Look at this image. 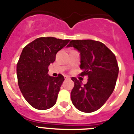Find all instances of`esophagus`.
Wrapping results in <instances>:
<instances>
[{
  "label": "esophagus",
  "instance_id": "obj_1",
  "mask_svg": "<svg viewBox=\"0 0 134 134\" xmlns=\"http://www.w3.org/2000/svg\"><path fill=\"white\" fill-rule=\"evenodd\" d=\"M64 79H66V80H68V79H70V78L69 76L65 75V76H64Z\"/></svg>",
  "mask_w": 134,
  "mask_h": 134
}]
</instances>
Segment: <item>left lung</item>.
<instances>
[{
    "instance_id": "8db88e82",
    "label": "left lung",
    "mask_w": 134,
    "mask_h": 134,
    "mask_svg": "<svg viewBox=\"0 0 134 134\" xmlns=\"http://www.w3.org/2000/svg\"><path fill=\"white\" fill-rule=\"evenodd\" d=\"M67 47H74L80 53L81 76H88L82 85L76 78L70 97L73 105L79 111L91 113L105 103L115 86L119 67L115 55L100 41L91 40H72Z\"/></svg>"
}]
</instances>
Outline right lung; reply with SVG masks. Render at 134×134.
I'll return each mask as SVG.
<instances>
[{
	"label": "right lung",
	"instance_id": "add662e5",
	"mask_svg": "<svg viewBox=\"0 0 134 134\" xmlns=\"http://www.w3.org/2000/svg\"><path fill=\"white\" fill-rule=\"evenodd\" d=\"M69 41L52 37H39L23 49L16 64L19 87L28 103L36 109H48L56 103L64 78L60 74L55 78L49 76L48 66Z\"/></svg>",
	"mask_w": 134,
	"mask_h": 134
}]
</instances>
